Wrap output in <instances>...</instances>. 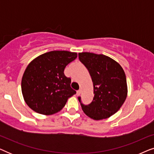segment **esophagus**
Masks as SVG:
<instances>
[{
  "label": "esophagus",
  "mask_w": 154,
  "mask_h": 154,
  "mask_svg": "<svg viewBox=\"0 0 154 154\" xmlns=\"http://www.w3.org/2000/svg\"><path fill=\"white\" fill-rule=\"evenodd\" d=\"M81 90H77V91H76V94H77V95H80V94H81Z\"/></svg>",
  "instance_id": "34e87169"
}]
</instances>
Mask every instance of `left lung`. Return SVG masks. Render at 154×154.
Masks as SVG:
<instances>
[{"label": "left lung", "mask_w": 154, "mask_h": 154, "mask_svg": "<svg viewBox=\"0 0 154 154\" xmlns=\"http://www.w3.org/2000/svg\"><path fill=\"white\" fill-rule=\"evenodd\" d=\"M79 58L89 71L93 83L94 97L89 104L79 101L84 113L94 120L105 119L119 110L127 97V81L119 63L104 54L79 53Z\"/></svg>", "instance_id": "8db88e82"}]
</instances>
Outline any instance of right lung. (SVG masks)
<instances>
[{"label":"right lung","instance_id":"obj_1","mask_svg":"<svg viewBox=\"0 0 154 154\" xmlns=\"http://www.w3.org/2000/svg\"><path fill=\"white\" fill-rule=\"evenodd\" d=\"M76 57V52L51 51L28 65L22 77V92L25 102L32 110L41 114H54L75 94L71 88V79L64 71Z\"/></svg>","mask_w":154,"mask_h":154}]
</instances>
